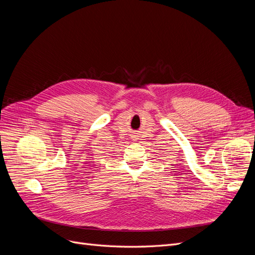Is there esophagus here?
<instances>
[{
    "label": "esophagus",
    "mask_w": 255,
    "mask_h": 255,
    "mask_svg": "<svg viewBox=\"0 0 255 255\" xmlns=\"http://www.w3.org/2000/svg\"><path fill=\"white\" fill-rule=\"evenodd\" d=\"M136 137H137L136 135H133V137H132V138H134V139H136Z\"/></svg>",
    "instance_id": "1"
}]
</instances>
